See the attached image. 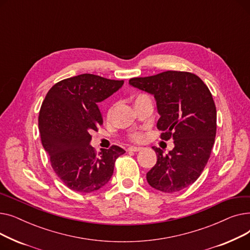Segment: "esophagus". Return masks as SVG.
<instances>
[{
  "mask_svg": "<svg viewBox=\"0 0 250 250\" xmlns=\"http://www.w3.org/2000/svg\"><path fill=\"white\" fill-rule=\"evenodd\" d=\"M141 150H143L142 147H129L127 149V151H130V152H139Z\"/></svg>",
  "mask_w": 250,
  "mask_h": 250,
  "instance_id": "1",
  "label": "esophagus"
}]
</instances>
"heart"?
<instances>
[{
  "label": "heart",
  "mask_w": 250,
  "mask_h": 250,
  "mask_svg": "<svg viewBox=\"0 0 250 250\" xmlns=\"http://www.w3.org/2000/svg\"><path fill=\"white\" fill-rule=\"evenodd\" d=\"M143 96H145V95H144V94H140V95L137 96L136 99H138V98H140V97H143ZM113 110H114V106H111V107L108 109V111H107V117H108V118H110V117L112 116ZM144 137H145V135H144V133L142 132V130H136V132H134V133H132V134L129 135V139L132 140V141H134V142H141V141H143Z\"/></svg>",
  "instance_id": "b5f03b06"
}]
</instances>
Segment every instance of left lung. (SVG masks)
Listing matches in <instances>:
<instances>
[{"instance_id": "left-lung-1", "label": "left lung", "mask_w": 250, "mask_h": 250, "mask_svg": "<svg viewBox=\"0 0 250 250\" xmlns=\"http://www.w3.org/2000/svg\"><path fill=\"white\" fill-rule=\"evenodd\" d=\"M129 84L153 94L160 118L161 139L174 140V148L163 155L147 173L149 185L163 192H176L200 177L215 143L217 110L211 91L193 73L166 71L129 79Z\"/></svg>"}]
</instances>
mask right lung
Returning <instances> with one entry per match:
<instances>
[{
  "label": "right lung",
  "instance_id": "1",
  "mask_svg": "<svg viewBox=\"0 0 250 250\" xmlns=\"http://www.w3.org/2000/svg\"><path fill=\"white\" fill-rule=\"evenodd\" d=\"M124 80L93 74L71 77L52 86L38 115L42 143L58 177L74 191L89 193L106 185L115 160L125 151L115 145L96 153L89 144L103 118L98 102L112 95Z\"/></svg>",
  "mask_w": 250,
  "mask_h": 250
}]
</instances>
